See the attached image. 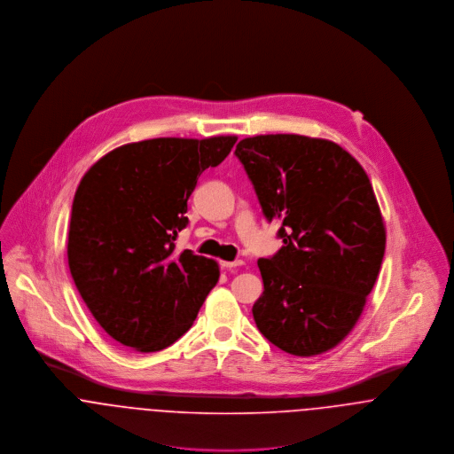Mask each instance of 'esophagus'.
Returning <instances> with one entry per match:
<instances>
[{"label": "esophagus", "instance_id": "1", "mask_svg": "<svg viewBox=\"0 0 454 454\" xmlns=\"http://www.w3.org/2000/svg\"><path fill=\"white\" fill-rule=\"evenodd\" d=\"M242 261H221V268H226V270H235L237 266H240Z\"/></svg>", "mask_w": 454, "mask_h": 454}]
</instances>
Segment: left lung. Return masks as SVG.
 <instances>
[{
  "instance_id": "8db88e82",
  "label": "left lung",
  "mask_w": 454,
  "mask_h": 454,
  "mask_svg": "<svg viewBox=\"0 0 454 454\" xmlns=\"http://www.w3.org/2000/svg\"><path fill=\"white\" fill-rule=\"evenodd\" d=\"M235 156L284 246L257 261L264 291L252 315L277 348H334L358 320L385 255L371 181L341 146L294 134L247 137Z\"/></svg>"
}]
</instances>
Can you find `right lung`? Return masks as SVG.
Masks as SVG:
<instances>
[{
	"label": "right lung",
	"instance_id": "add662e5",
	"mask_svg": "<svg viewBox=\"0 0 454 454\" xmlns=\"http://www.w3.org/2000/svg\"><path fill=\"white\" fill-rule=\"evenodd\" d=\"M237 143L160 137L120 146L83 176L71 208L67 262L94 318L116 341L160 352L195 322L217 262L176 251L205 168Z\"/></svg>",
	"mask_w": 454,
	"mask_h": 454
}]
</instances>
